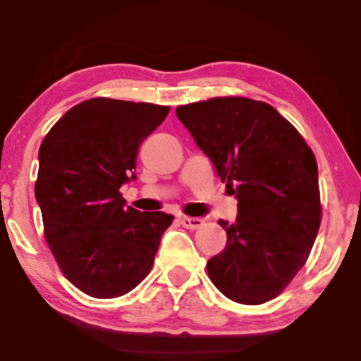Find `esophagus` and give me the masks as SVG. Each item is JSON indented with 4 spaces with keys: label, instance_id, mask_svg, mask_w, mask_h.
Returning <instances> with one entry per match:
<instances>
[{
    "label": "esophagus",
    "instance_id": "esophagus-1",
    "mask_svg": "<svg viewBox=\"0 0 361 361\" xmlns=\"http://www.w3.org/2000/svg\"><path fill=\"white\" fill-rule=\"evenodd\" d=\"M180 224L186 227V229H198V227L204 226V221L200 217H186V215H183L180 219Z\"/></svg>",
    "mask_w": 361,
    "mask_h": 361
}]
</instances>
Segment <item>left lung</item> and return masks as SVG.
Segmentation results:
<instances>
[{
    "instance_id": "1",
    "label": "left lung",
    "mask_w": 361,
    "mask_h": 361,
    "mask_svg": "<svg viewBox=\"0 0 361 361\" xmlns=\"http://www.w3.org/2000/svg\"><path fill=\"white\" fill-rule=\"evenodd\" d=\"M178 118L238 198L226 250L207 263L227 299H275L307 261L321 226L317 163L297 128L264 102L210 98L178 106Z\"/></svg>"
}]
</instances>
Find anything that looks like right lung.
Wrapping results in <instances>:
<instances>
[{
	"label": "right lung",
	"mask_w": 361,
	"mask_h": 361,
	"mask_svg": "<svg viewBox=\"0 0 361 361\" xmlns=\"http://www.w3.org/2000/svg\"><path fill=\"white\" fill-rule=\"evenodd\" d=\"M169 106L91 98L57 120L39 149L35 198L54 258L74 287L115 299L151 271L173 215L126 205L142 140Z\"/></svg>",
	"instance_id": "obj_1"
}]
</instances>
